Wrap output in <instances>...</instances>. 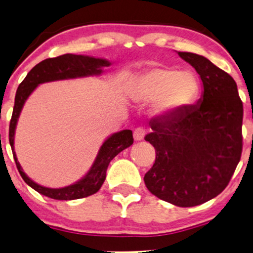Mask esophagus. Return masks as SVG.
Returning <instances> with one entry per match:
<instances>
[{
  "label": "esophagus",
  "instance_id": "34e87169",
  "mask_svg": "<svg viewBox=\"0 0 253 253\" xmlns=\"http://www.w3.org/2000/svg\"><path fill=\"white\" fill-rule=\"evenodd\" d=\"M145 133H146V131H145L143 126L137 127V129L133 131L134 140H143L144 137H145Z\"/></svg>",
  "mask_w": 253,
  "mask_h": 253
}]
</instances>
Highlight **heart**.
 Wrapping results in <instances>:
<instances>
[{"mask_svg":"<svg viewBox=\"0 0 253 253\" xmlns=\"http://www.w3.org/2000/svg\"><path fill=\"white\" fill-rule=\"evenodd\" d=\"M198 93V84L189 72L153 67L140 75L131 88V96L139 102L157 100L155 109L161 115H171L188 106Z\"/></svg>","mask_w":253,"mask_h":253,"instance_id":"obj_1","label":"heart"}]
</instances>
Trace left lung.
Instances as JSON below:
<instances>
[{
  "instance_id": "1",
  "label": "left lung",
  "mask_w": 253,
  "mask_h": 253,
  "mask_svg": "<svg viewBox=\"0 0 253 253\" xmlns=\"http://www.w3.org/2000/svg\"><path fill=\"white\" fill-rule=\"evenodd\" d=\"M178 55L198 72L203 96L151 124L145 140L157 157L144 182L159 199L191 207L220 195L241 160L243 102L229 74L200 55Z\"/></svg>"
}]
</instances>
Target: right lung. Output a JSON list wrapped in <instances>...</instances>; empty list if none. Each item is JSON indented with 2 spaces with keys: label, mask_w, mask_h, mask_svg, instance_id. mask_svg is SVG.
I'll list each match as a JSON object with an SVG mask.
<instances>
[{
  "label": "right lung",
  "mask_w": 253,
  "mask_h": 253,
  "mask_svg": "<svg viewBox=\"0 0 253 253\" xmlns=\"http://www.w3.org/2000/svg\"><path fill=\"white\" fill-rule=\"evenodd\" d=\"M110 63L102 58H95L84 56V55L64 54L57 57L46 58L41 61L36 67L32 68L25 79L20 83L15 96V106L9 126V141L11 146L13 159L16 161L17 169L22 176L26 184L36 190L41 195L49 197L56 200H74L79 198H85L98 192L106 178V171L108 168L109 162L116 157L120 152L126 150L130 145L133 144L132 131L123 130L120 132L114 133L110 136L100 148L98 157L89 171L84 176L81 181L76 182L65 188L50 189L44 188L37 184L32 179L27 177L23 171L19 162L17 161L15 147H13V138H15V129L17 120L29 95L34 91V88L41 83L60 81V79L86 77V76L100 75L102 72L101 68L108 67Z\"/></svg>",
  "instance_id": "obj_1"
}]
</instances>
